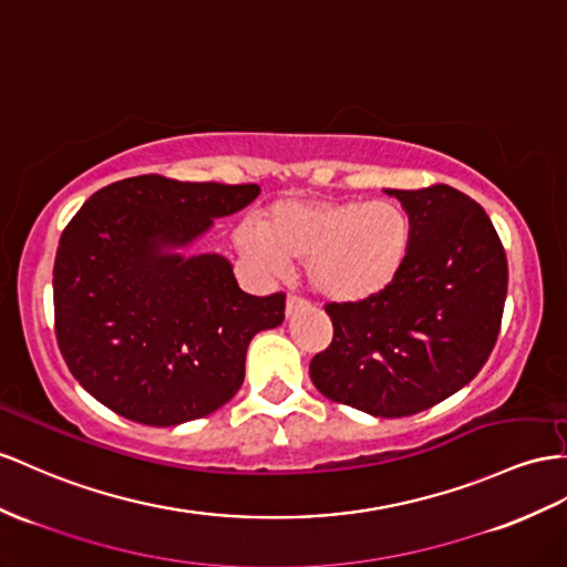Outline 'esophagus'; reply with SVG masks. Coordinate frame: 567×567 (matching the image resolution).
Instances as JSON below:
<instances>
[{
  "instance_id": "esophagus-1",
  "label": "esophagus",
  "mask_w": 567,
  "mask_h": 567,
  "mask_svg": "<svg viewBox=\"0 0 567 567\" xmlns=\"http://www.w3.org/2000/svg\"><path fill=\"white\" fill-rule=\"evenodd\" d=\"M303 303H307V301H303L301 297H297V295H289V297H287V313L297 311L299 307H303Z\"/></svg>"
}]
</instances>
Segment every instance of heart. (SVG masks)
Segmentation results:
<instances>
[{
  "label": "heart",
  "instance_id": "obj_1",
  "mask_svg": "<svg viewBox=\"0 0 567 567\" xmlns=\"http://www.w3.org/2000/svg\"><path fill=\"white\" fill-rule=\"evenodd\" d=\"M235 246L270 275L303 264L313 292L354 303L395 282L412 249V217L395 200H280L260 227L239 225Z\"/></svg>",
  "mask_w": 567,
  "mask_h": 567
}]
</instances>
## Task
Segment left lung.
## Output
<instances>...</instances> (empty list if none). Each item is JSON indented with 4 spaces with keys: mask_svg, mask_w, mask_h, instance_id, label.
<instances>
[{
    "mask_svg": "<svg viewBox=\"0 0 567 567\" xmlns=\"http://www.w3.org/2000/svg\"><path fill=\"white\" fill-rule=\"evenodd\" d=\"M412 217L395 282L354 303H326L332 342L311 359L321 393L373 416L424 412L467 385L498 340L507 258L474 198L447 184L393 188Z\"/></svg>",
    "mask_w": 567,
    "mask_h": 567,
    "instance_id": "obj_1",
    "label": "left lung"
}]
</instances>
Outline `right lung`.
<instances>
[{"label":"right lung","instance_id":"1","mask_svg":"<svg viewBox=\"0 0 567 567\" xmlns=\"http://www.w3.org/2000/svg\"><path fill=\"white\" fill-rule=\"evenodd\" d=\"M258 192L141 174L71 217L54 258L56 344L107 410L177 426L235 398L251 338L285 321V292L246 295L227 258L163 249L192 244Z\"/></svg>","mask_w":567,"mask_h":567}]
</instances>
